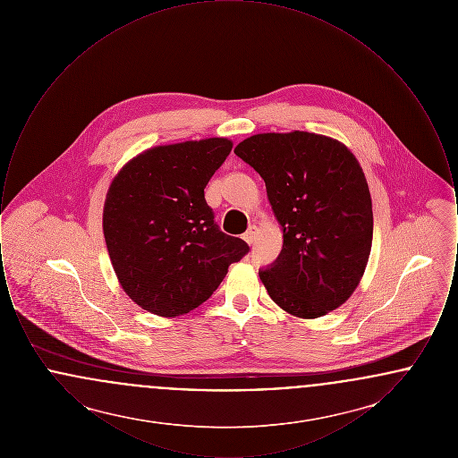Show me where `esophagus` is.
I'll return each mask as SVG.
<instances>
[{
  "mask_svg": "<svg viewBox=\"0 0 458 458\" xmlns=\"http://www.w3.org/2000/svg\"><path fill=\"white\" fill-rule=\"evenodd\" d=\"M258 233H259V230H258V226H250L245 233H243V237L242 239L245 240L249 245L250 243H254L256 242V237H258Z\"/></svg>",
  "mask_w": 458,
  "mask_h": 458,
  "instance_id": "obj_1",
  "label": "esophagus"
}]
</instances>
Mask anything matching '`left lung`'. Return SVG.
Wrapping results in <instances>:
<instances>
[{
	"label": "left lung",
	"instance_id": "8db88e82",
	"mask_svg": "<svg viewBox=\"0 0 458 458\" xmlns=\"http://www.w3.org/2000/svg\"><path fill=\"white\" fill-rule=\"evenodd\" d=\"M235 154L261 174L284 230L278 259L259 271L269 297L314 319L349 301L372 245V202L349 148L309 131L258 133Z\"/></svg>",
	"mask_w": 458,
	"mask_h": 458
}]
</instances>
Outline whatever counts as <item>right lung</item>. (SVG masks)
Instances as JSON below:
<instances>
[{
  "mask_svg": "<svg viewBox=\"0 0 458 458\" xmlns=\"http://www.w3.org/2000/svg\"><path fill=\"white\" fill-rule=\"evenodd\" d=\"M233 148L211 137L151 148L109 185L103 232L116 278L142 309L174 318L206 302L249 252L219 230L204 189Z\"/></svg>",
  "mask_w": 458,
  "mask_h": 458,
  "instance_id": "add662e5",
  "label": "right lung"
}]
</instances>
